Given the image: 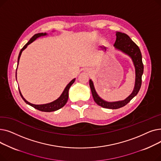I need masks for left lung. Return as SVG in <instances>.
Here are the masks:
<instances>
[{"instance_id": "1", "label": "left lung", "mask_w": 161, "mask_h": 161, "mask_svg": "<svg viewBox=\"0 0 161 161\" xmlns=\"http://www.w3.org/2000/svg\"><path fill=\"white\" fill-rule=\"evenodd\" d=\"M114 47L115 49L120 50L122 52L128 55L132 58L135 67L136 79H135V85L133 91L127 98L123 100L111 103L106 102L98 95L95 91L93 82L91 80H89V86L95 102L98 106L108 109H118L123 107L126 104H127L138 94L142 86V76L143 72V64L142 63V57L140 50L138 46L134 43L127 35L120 32H117Z\"/></svg>"}]
</instances>
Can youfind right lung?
Segmentation results:
<instances>
[{"label":"right lung","instance_id":"1","mask_svg":"<svg viewBox=\"0 0 161 161\" xmlns=\"http://www.w3.org/2000/svg\"><path fill=\"white\" fill-rule=\"evenodd\" d=\"M46 35H47V33H43V32L38 33V34H36V35H34L30 39V40L27 42L26 44H25L23 46V47L20 51L19 56H18V66L19 58H20V57H21V53H22L23 51L27 47L28 45L31 44L32 42L33 41H35L36 38H39L40 36H46ZM17 69H18V66H17ZM15 78H16V80H17V69H16V72H15ZM75 78L73 79L69 84H68V85L66 86V87H65V89H64L63 93L61 94V95L60 97H59L57 100L53 101V102L50 103H47V104H31V103H29L28 101H27L24 98V97H23L21 92L20 90L19 89V94H20L21 98H23V100L27 104L31 106L33 108H35V109H38V110H40V111L45 112H51L56 111V110H58V109H59L60 108H63L66 104L67 101H68V99H69V89H70V87H71V86L72 85V84L74 83V82L75 81Z\"/></svg>","mask_w":161,"mask_h":161}]
</instances>
